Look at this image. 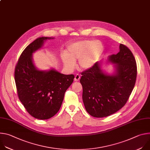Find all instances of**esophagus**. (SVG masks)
Masks as SVG:
<instances>
[{
    "label": "esophagus",
    "mask_w": 150,
    "mask_h": 150,
    "mask_svg": "<svg viewBox=\"0 0 150 150\" xmlns=\"http://www.w3.org/2000/svg\"><path fill=\"white\" fill-rule=\"evenodd\" d=\"M80 78H81L80 75H79V74H76V75L75 76V78H74V80H75V81H78L79 80Z\"/></svg>",
    "instance_id": "esophagus-1"
}]
</instances>
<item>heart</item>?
Wrapping results in <instances>:
<instances>
[{
  "mask_svg": "<svg viewBox=\"0 0 150 150\" xmlns=\"http://www.w3.org/2000/svg\"><path fill=\"white\" fill-rule=\"evenodd\" d=\"M104 51L100 41L86 40L77 41L68 47L67 53L62 55L63 63L67 69H72L78 60V66L82 69L93 67L100 60Z\"/></svg>",
  "mask_w": 150,
  "mask_h": 150,
  "instance_id": "1",
  "label": "heart"
}]
</instances>
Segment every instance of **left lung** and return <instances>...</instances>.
I'll return each instance as SVG.
<instances>
[{"instance_id":"obj_1","label":"left lung","mask_w":150,"mask_h":150,"mask_svg":"<svg viewBox=\"0 0 150 150\" xmlns=\"http://www.w3.org/2000/svg\"><path fill=\"white\" fill-rule=\"evenodd\" d=\"M120 51L109 57L115 63L116 72L109 75L101 69L97 62L82 72V100L87 112L95 117L110 116L125 105L134 88L137 67L132 52L120 44Z\"/></svg>"}]
</instances>
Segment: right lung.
<instances>
[{
  "label": "right lung",
  "instance_id": "obj_1",
  "mask_svg": "<svg viewBox=\"0 0 150 150\" xmlns=\"http://www.w3.org/2000/svg\"><path fill=\"white\" fill-rule=\"evenodd\" d=\"M42 37L30 44L21 53L15 69V81L19 100L33 117L48 119L59 110L64 95L74 81V75H64L54 69L40 71L34 65L33 53L41 48Z\"/></svg>",
  "mask_w": 150,
  "mask_h": 150
}]
</instances>
